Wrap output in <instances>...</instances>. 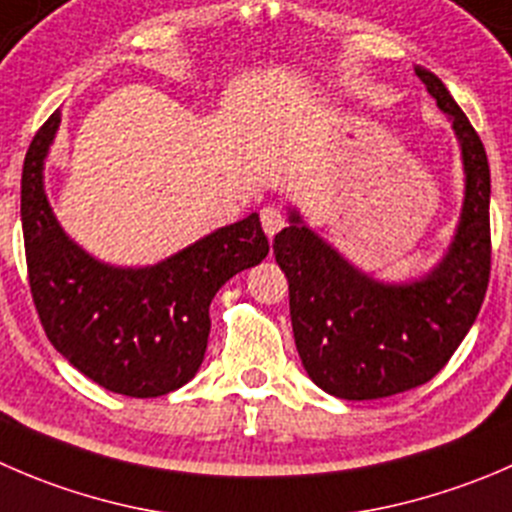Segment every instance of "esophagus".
I'll list each match as a JSON object with an SVG mask.
<instances>
[{"mask_svg":"<svg viewBox=\"0 0 512 512\" xmlns=\"http://www.w3.org/2000/svg\"><path fill=\"white\" fill-rule=\"evenodd\" d=\"M260 222H262V230H265L267 237H275L277 232L285 227V217L277 207H262L260 210Z\"/></svg>","mask_w":512,"mask_h":512,"instance_id":"34e87169","label":"esophagus"}]
</instances>
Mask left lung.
Masks as SVG:
<instances>
[{"label": "left lung", "instance_id": "1", "mask_svg": "<svg viewBox=\"0 0 512 512\" xmlns=\"http://www.w3.org/2000/svg\"><path fill=\"white\" fill-rule=\"evenodd\" d=\"M453 119L465 205L445 260L413 285H380L347 265L292 212L272 250L290 282L295 345L317 388L377 400L433 380L478 317L490 282V167L478 132L433 72L415 69Z\"/></svg>", "mask_w": 512, "mask_h": 512}]
</instances>
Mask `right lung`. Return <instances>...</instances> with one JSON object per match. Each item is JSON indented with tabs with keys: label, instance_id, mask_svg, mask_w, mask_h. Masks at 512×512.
<instances>
[{
	"label": "right lung",
	"instance_id": "right-lung-1",
	"mask_svg": "<svg viewBox=\"0 0 512 512\" xmlns=\"http://www.w3.org/2000/svg\"><path fill=\"white\" fill-rule=\"evenodd\" d=\"M57 127L54 112L22 167L24 255L39 322L57 352L104 390L172 393L205 360L212 297L270 252L260 217L222 227L155 267L102 265L64 235L44 195L42 167Z\"/></svg>",
	"mask_w": 512,
	"mask_h": 512
}]
</instances>
